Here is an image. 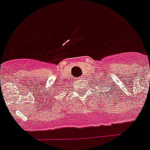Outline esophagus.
Wrapping results in <instances>:
<instances>
[{"mask_svg": "<svg viewBox=\"0 0 150 150\" xmlns=\"http://www.w3.org/2000/svg\"><path fill=\"white\" fill-rule=\"evenodd\" d=\"M80 79H82V78H81V77H80Z\"/></svg>", "mask_w": 150, "mask_h": 150, "instance_id": "34e87169", "label": "esophagus"}]
</instances>
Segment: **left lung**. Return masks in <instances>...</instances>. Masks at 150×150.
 <instances>
[{
	"instance_id": "obj_1",
	"label": "left lung",
	"mask_w": 150,
	"mask_h": 150,
	"mask_svg": "<svg viewBox=\"0 0 150 150\" xmlns=\"http://www.w3.org/2000/svg\"><path fill=\"white\" fill-rule=\"evenodd\" d=\"M102 82H103V81H102ZM105 89H106V88H105Z\"/></svg>"
}]
</instances>
